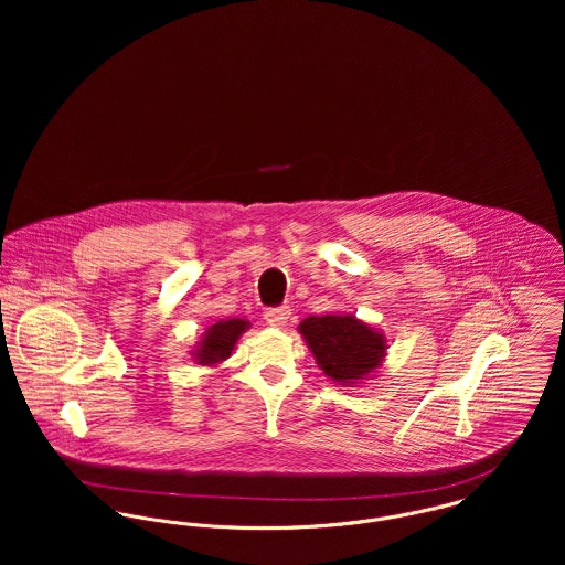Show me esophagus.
<instances>
[{"instance_id": "esophagus-1", "label": "esophagus", "mask_w": 565, "mask_h": 565, "mask_svg": "<svg viewBox=\"0 0 565 565\" xmlns=\"http://www.w3.org/2000/svg\"><path fill=\"white\" fill-rule=\"evenodd\" d=\"M291 318V309L289 307H276V309H267L265 311V322L269 326H285Z\"/></svg>"}]
</instances>
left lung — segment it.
I'll list each match as a JSON object with an SVG mask.
<instances>
[{
	"label": "left lung",
	"instance_id": "left-lung-1",
	"mask_svg": "<svg viewBox=\"0 0 565 565\" xmlns=\"http://www.w3.org/2000/svg\"><path fill=\"white\" fill-rule=\"evenodd\" d=\"M298 330L323 374L343 387L372 376L387 354V337L352 313L309 316Z\"/></svg>",
	"mask_w": 565,
	"mask_h": 565
}]
</instances>
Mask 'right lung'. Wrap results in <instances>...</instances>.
Returning <instances> with one entry per match:
<instances>
[{
	"label": "right lung",
	"mask_w": 565,
	"mask_h": 565,
	"mask_svg": "<svg viewBox=\"0 0 565 565\" xmlns=\"http://www.w3.org/2000/svg\"><path fill=\"white\" fill-rule=\"evenodd\" d=\"M247 328H249V322L239 320V318L220 320V322L209 326L206 332L202 334V339L198 341L195 350H191L193 361H198V365H206V367L220 365L222 361H226L233 354L235 343L239 341V337Z\"/></svg>",
	"instance_id": "right-lung-1"
}]
</instances>
